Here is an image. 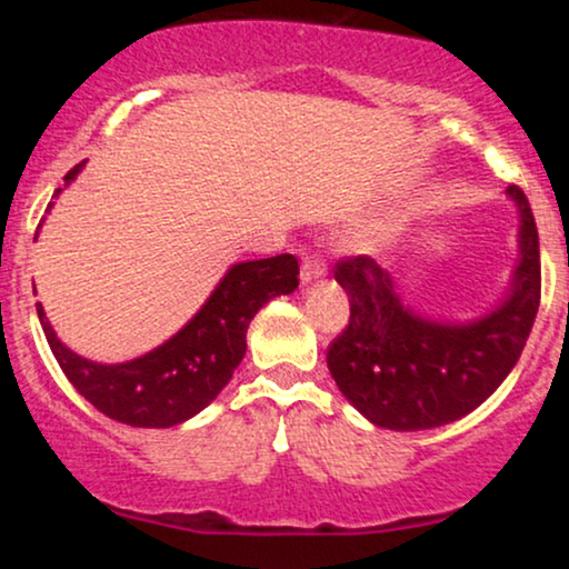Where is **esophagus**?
Masks as SVG:
<instances>
[{"mask_svg":"<svg viewBox=\"0 0 569 569\" xmlns=\"http://www.w3.org/2000/svg\"><path fill=\"white\" fill-rule=\"evenodd\" d=\"M323 276H326V264L321 253H307L302 259V270H299V280H302V286L316 283V280H321Z\"/></svg>","mask_w":569,"mask_h":569,"instance_id":"esophagus-1","label":"esophagus"}]
</instances>
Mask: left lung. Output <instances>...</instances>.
<instances>
[{
  "instance_id": "8db88e82",
  "label": "left lung",
  "mask_w": 569,
  "mask_h": 569,
  "mask_svg": "<svg viewBox=\"0 0 569 569\" xmlns=\"http://www.w3.org/2000/svg\"><path fill=\"white\" fill-rule=\"evenodd\" d=\"M506 198L519 217V257L498 305L471 321L428 318L407 305L396 276L375 259L337 264L350 297L348 329L326 352L339 393L377 428L430 430L460 420L511 375L540 305L538 227L525 192Z\"/></svg>"
}]
</instances>
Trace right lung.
Listing matches in <instances>:
<instances>
[{
    "label": "right lung",
    "instance_id": "1",
    "mask_svg": "<svg viewBox=\"0 0 569 569\" xmlns=\"http://www.w3.org/2000/svg\"><path fill=\"white\" fill-rule=\"evenodd\" d=\"M82 168L84 160L63 176V187ZM63 187L56 189L53 198ZM297 276L299 264L291 253L232 264L171 339L122 363H98L67 348L44 316L42 302H37V316L58 367L98 411L130 428H173L224 390L246 356L248 323L270 299L297 289Z\"/></svg>",
    "mask_w": 569,
    "mask_h": 569
}]
</instances>
